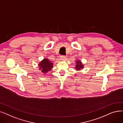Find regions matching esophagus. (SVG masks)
<instances>
[{"instance_id":"1","label":"esophagus","mask_w":123,"mask_h":123,"mask_svg":"<svg viewBox=\"0 0 123 123\" xmlns=\"http://www.w3.org/2000/svg\"><path fill=\"white\" fill-rule=\"evenodd\" d=\"M61 59L63 61H65L66 60V57L65 56H61Z\"/></svg>"}]
</instances>
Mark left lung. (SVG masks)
<instances>
[{
    "label": "left lung",
    "mask_w": 123,
    "mask_h": 123,
    "mask_svg": "<svg viewBox=\"0 0 123 123\" xmlns=\"http://www.w3.org/2000/svg\"><path fill=\"white\" fill-rule=\"evenodd\" d=\"M75 63H76V65H75V68L76 70L80 71L84 68V65L83 64V63H82L81 60L78 59L77 60L75 61Z\"/></svg>",
    "instance_id": "left-lung-1"
}]
</instances>
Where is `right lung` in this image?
I'll return each instance as SVG.
<instances>
[{
	"mask_svg": "<svg viewBox=\"0 0 123 123\" xmlns=\"http://www.w3.org/2000/svg\"><path fill=\"white\" fill-rule=\"evenodd\" d=\"M38 66L39 67V70L45 74L51 70L53 66V63L49 60V59L44 58V59L39 63Z\"/></svg>",
	"mask_w": 123,
	"mask_h": 123,
	"instance_id": "right-lung-1",
	"label": "right lung"
}]
</instances>
